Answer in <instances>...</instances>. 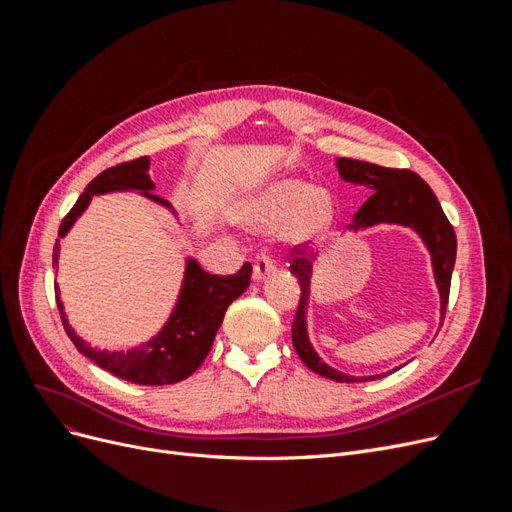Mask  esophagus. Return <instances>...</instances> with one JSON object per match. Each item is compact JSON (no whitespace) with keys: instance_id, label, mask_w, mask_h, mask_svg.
Returning a JSON list of instances; mask_svg holds the SVG:
<instances>
[{"instance_id":"34e87169","label":"esophagus","mask_w":512,"mask_h":512,"mask_svg":"<svg viewBox=\"0 0 512 512\" xmlns=\"http://www.w3.org/2000/svg\"><path fill=\"white\" fill-rule=\"evenodd\" d=\"M275 271V262L267 256V252H260L254 260V280L262 282Z\"/></svg>"}]
</instances>
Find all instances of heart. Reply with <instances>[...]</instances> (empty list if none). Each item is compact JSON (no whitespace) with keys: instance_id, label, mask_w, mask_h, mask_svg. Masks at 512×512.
<instances>
[{"instance_id":"heart-1","label":"heart","mask_w":512,"mask_h":512,"mask_svg":"<svg viewBox=\"0 0 512 512\" xmlns=\"http://www.w3.org/2000/svg\"><path fill=\"white\" fill-rule=\"evenodd\" d=\"M245 220L258 228H280L288 247H303L327 235L333 200L327 190L309 188L303 179H277L247 205Z\"/></svg>"}]
</instances>
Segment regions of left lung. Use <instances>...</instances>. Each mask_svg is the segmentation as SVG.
I'll list each match as a JSON object with an SVG mask.
<instances>
[{
    "instance_id": "1",
    "label": "left lung",
    "mask_w": 512,
    "mask_h": 512,
    "mask_svg": "<svg viewBox=\"0 0 512 512\" xmlns=\"http://www.w3.org/2000/svg\"><path fill=\"white\" fill-rule=\"evenodd\" d=\"M335 168L339 177L346 183L365 185L371 190V196L354 213L352 224L348 230H365L378 224H397L414 230L421 241L425 243L431 256V269L436 277V286L440 292V324L446 314L448 292H451V275L457 256V237L451 222L438 203L436 194L431 192L429 185L418 177L412 170L404 168H384L363 160L337 158ZM314 256H297L292 258L290 273L297 277L301 286V301L297 307V316L292 322V346L301 356L305 367L316 371L318 376L329 378L335 382H367L378 380V376H361L354 378L344 374L331 365L324 363L318 352L309 342L307 333V309L309 299H312V275H314ZM395 367L393 371H397Z\"/></svg>"
}]
</instances>
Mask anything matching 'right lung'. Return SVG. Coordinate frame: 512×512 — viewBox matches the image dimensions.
Instances as JSON below:
<instances>
[{
	"label": "right lung",
	"instance_id": "right-lung-1",
	"mask_svg": "<svg viewBox=\"0 0 512 512\" xmlns=\"http://www.w3.org/2000/svg\"><path fill=\"white\" fill-rule=\"evenodd\" d=\"M149 158H138L126 164H117L106 168L94 181H91L85 192L76 200V205L59 226V239H64L74 222L81 218L85 209L89 207L91 198L100 194L111 192H138L141 196L153 200V203L162 205L177 218L175 207L168 200L153 194L156 183L149 177ZM59 239L55 241L53 252V267L57 269L59 262ZM252 265L245 262L235 275H211L203 271L196 258H185V273L177 303L170 312L164 327L158 335H153L147 344L130 348V350H100L94 348L83 337L76 335L70 327L68 316L64 312V303L59 297V288L55 284V297L57 307L61 314V322L76 350L83 352L89 361H94L98 367L111 371L113 376L128 380L134 384H147V386H160V384H175L181 382L200 367L209 354L215 333H218L220 324L228 305L239 299L241 294L250 286Z\"/></svg>",
	"mask_w": 512,
	"mask_h": 512
}]
</instances>
